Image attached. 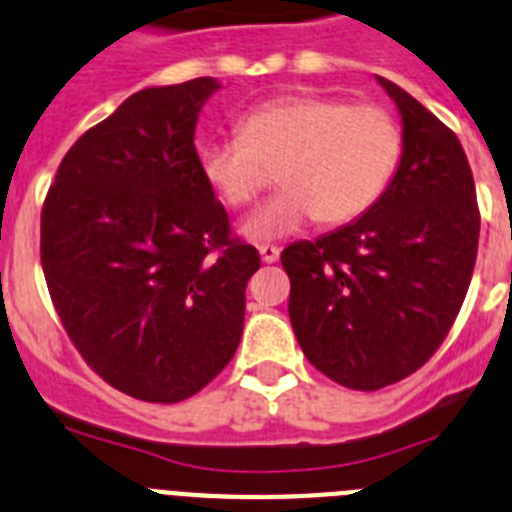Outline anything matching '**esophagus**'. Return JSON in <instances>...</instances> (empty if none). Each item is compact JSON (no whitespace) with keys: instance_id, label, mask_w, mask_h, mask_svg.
Listing matches in <instances>:
<instances>
[{"instance_id":"34e87169","label":"esophagus","mask_w":512,"mask_h":512,"mask_svg":"<svg viewBox=\"0 0 512 512\" xmlns=\"http://www.w3.org/2000/svg\"><path fill=\"white\" fill-rule=\"evenodd\" d=\"M257 250H260L262 262H275L280 257V250L275 245H260Z\"/></svg>"}]
</instances>
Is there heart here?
I'll use <instances>...</instances> for the list:
<instances>
[{"mask_svg":"<svg viewBox=\"0 0 512 512\" xmlns=\"http://www.w3.org/2000/svg\"><path fill=\"white\" fill-rule=\"evenodd\" d=\"M403 135L380 104L334 96H278L242 117L237 132L206 140L199 168L232 209L250 206L278 168L283 191L245 222L250 239H278L313 219L349 224L380 201L395 176Z\"/></svg>","mask_w":512,"mask_h":512,"instance_id":"b5f03b06","label":"heart"}]
</instances>
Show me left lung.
<instances>
[{
    "label": "left lung",
    "mask_w": 512,
    "mask_h": 512,
    "mask_svg": "<svg viewBox=\"0 0 512 512\" xmlns=\"http://www.w3.org/2000/svg\"><path fill=\"white\" fill-rule=\"evenodd\" d=\"M377 81L403 119L395 178L357 222L280 255L303 354L352 390H380L426 365L462 308L480 242L462 142L408 91Z\"/></svg>",
    "instance_id": "8db88e82"
}]
</instances>
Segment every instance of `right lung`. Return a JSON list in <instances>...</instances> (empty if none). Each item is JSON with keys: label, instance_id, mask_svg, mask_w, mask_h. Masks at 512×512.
<instances>
[{"label": "right lung", "instance_id": "right-lung-1", "mask_svg": "<svg viewBox=\"0 0 512 512\" xmlns=\"http://www.w3.org/2000/svg\"><path fill=\"white\" fill-rule=\"evenodd\" d=\"M216 78L132 94L63 158L40 262L73 347L104 382L178 403L234 357L260 267L201 178L193 132Z\"/></svg>", "mask_w": 512, "mask_h": 512}]
</instances>
